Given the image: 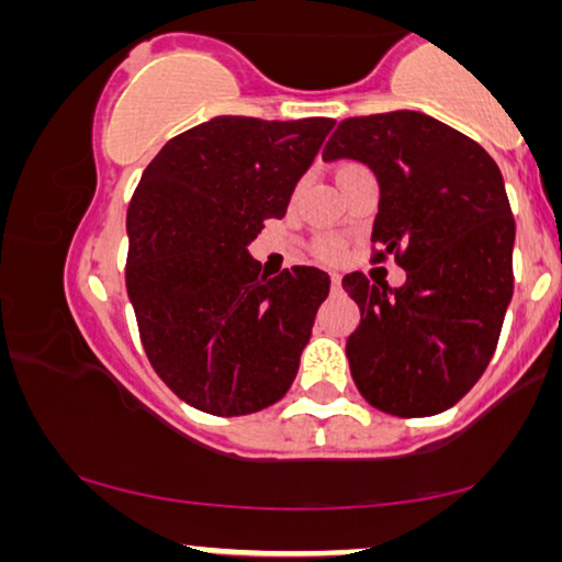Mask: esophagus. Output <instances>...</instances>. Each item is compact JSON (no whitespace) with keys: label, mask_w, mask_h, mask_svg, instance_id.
<instances>
[{"label":"esophagus","mask_w":562,"mask_h":562,"mask_svg":"<svg viewBox=\"0 0 562 562\" xmlns=\"http://www.w3.org/2000/svg\"><path fill=\"white\" fill-rule=\"evenodd\" d=\"M330 284H334V290H338V288H341V274L330 272Z\"/></svg>","instance_id":"34e87169"}]
</instances>
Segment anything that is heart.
Wrapping results in <instances>:
<instances>
[{
	"instance_id": "heart-1",
	"label": "heart",
	"mask_w": 562,
	"mask_h": 562,
	"mask_svg": "<svg viewBox=\"0 0 562 562\" xmlns=\"http://www.w3.org/2000/svg\"><path fill=\"white\" fill-rule=\"evenodd\" d=\"M357 168H361V165H357V162L338 165V168H336V180L344 178L346 172H351V170H357ZM313 251H315V257L323 259V262H334V259L341 257V241L334 239V236H323V239L315 241Z\"/></svg>"
}]
</instances>
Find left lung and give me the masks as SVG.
Segmentation results:
<instances>
[{"mask_svg": "<svg viewBox=\"0 0 562 562\" xmlns=\"http://www.w3.org/2000/svg\"><path fill=\"white\" fill-rule=\"evenodd\" d=\"M376 176L374 259L394 257L402 288L344 278L361 321L346 341L351 376L371 407L428 417L453 407L492 361L515 290V218L488 153L420 112L344 120L323 160Z\"/></svg>", "mask_w": 562, "mask_h": 562, "instance_id": "8db88e82", "label": "left lung"}]
</instances>
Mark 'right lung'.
<instances>
[{"label": "right lung", "instance_id": "add662e5", "mask_svg": "<svg viewBox=\"0 0 562 562\" xmlns=\"http://www.w3.org/2000/svg\"><path fill=\"white\" fill-rule=\"evenodd\" d=\"M334 120L213 116L172 137L126 211V295L157 376L218 417L274 405L297 374L330 278L259 274L249 244L282 218Z\"/></svg>", "mask_w": 562, "mask_h": 562}]
</instances>
